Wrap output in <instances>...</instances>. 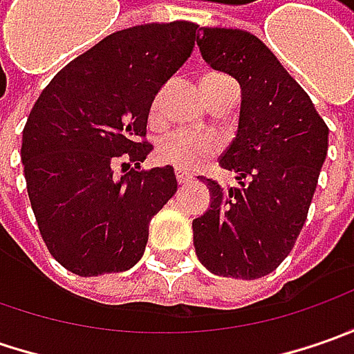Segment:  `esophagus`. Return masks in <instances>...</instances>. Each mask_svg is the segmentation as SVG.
I'll return each instance as SVG.
<instances>
[{"mask_svg":"<svg viewBox=\"0 0 354 354\" xmlns=\"http://www.w3.org/2000/svg\"><path fill=\"white\" fill-rule=\"evenodd\" d=\"M175 179H177V183L179 185H185V183H189V181H193V177L181 169H175Z\"/></svg>","mask_w":354,"mask_h":354,"instance_id":"esophagus-1","label":"esophagus"}]
</instances>
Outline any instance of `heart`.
I'll use <instances>...</instances> for the list:
<instances>
[{"instance_id": "heart-1", "label": "heart", "mask_w": 354, "mask_h": 354, "mask_svg": "<svg viewBox=\"0 0 354 354\" xmlns=\"http://www.w3.org/2000/svg\"><path fill=\"white\" fill-rule=\"evenodd\" d=\"M214 78H221V76H207V78H203V82H209V80H214ZM157 108H159V96L153 100L151 114H156ZM216 149H218V145L211 136L173 131V133L165 136L161 142L157 143L156 159L159 163L173 165L177 169L195 171L203 163H207L216 153Z\"/></svg>"}]
</instances>
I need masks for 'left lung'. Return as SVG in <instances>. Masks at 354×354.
Masks as SVG:
<instances>
[{"label":"left lung","instance_id":"8db88e82","mask_svg":"<svg viewBox=\"0 0 354 354\" xmlns=\"http://www.w3.org/2000/svg\"><path fill=\"white\" fill-rule=\"evenodd\" d=\"M205 62L240 84L236 138L218 165L238 187L203 179L211 209L193 221L201 264L223 278L274 272L299 236L329 147V128L276 55L248 31L201 27Z\"/></svg>","mask_w":354,"mask_h":354}]
</instances>
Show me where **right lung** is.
Instances as JSON below:
<instances>
[{"label": "right lung", "mask_w": 354, "mask_h": 354, "mask_svg": "<svg viewBox=\"0 0 354 354\" xmlns=\"http://www.w3.org/2000/svg\"><path fill=\"white\" fill-rule=\"evenodd\" d=\"M191 21L145 23L108 35L68 62L37 98L21 161L41 236L76 276L126 272L143 256L149 223L177 191L171 165L140 169V142L161 86L195 47Z\"/></svg>", "instance_id": "add662e5"}]
</instances>
